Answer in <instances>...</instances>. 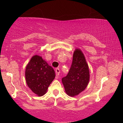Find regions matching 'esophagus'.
I'll return each mask as SVG.
<instances>
[{
  "instance_id": "1",
  "label": "esophagus",
  "mask_w": 123,
  "mask_h": 123,
  "mask_svg": "<svg viewBox=\"0 0 123 123\" xmlns=\"http://www.w3.org/2000/svg\"><path fill=\"white\" fill-rule=\"evenodd\" d=\"M55 73H56V74H57V76H59V74H60V69H59V68H56V69H55Z\"/></svg>"
}]
</instances>
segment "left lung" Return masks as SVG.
Returning a JSON list of instances; mask_svg holds the SVG:
<instances>
[{
  "label": "left lung",
  "instance_id": "obj_1",
  "mask_svg": "<svg viewBox=\"0 0 123 123\" xmlns=\"http://www.w3.org/2000/svg\"><path fill=\"white\" fill-rule=\"evenodd\" d=\"M62 80L66 92L71 97L78 95L86 88L89 80V68L79 49L74 51L69 73Z\"/></svg>",
  "mask_w": 123,
  "mask_h": 123
}]
</instances>
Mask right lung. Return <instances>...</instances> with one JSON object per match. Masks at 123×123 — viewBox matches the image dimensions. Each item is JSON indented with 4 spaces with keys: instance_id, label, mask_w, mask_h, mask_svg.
<instances>
[{
    "instance_id": "1",
    "label": "right lung",
    "mask_w": 123,
    "mask_h": 123,
    "mask_svg": "<svg viewBox=\"0 0 123 123\" xmlns=\"http://www.w3.org/2000/svg\"><path fill=\"white\" fill-rule=\"evenodd\" d=\"M55 76L53 68L39 55L32 57L26 67L25 78L27 85L38 96L45 94Z\"/></svg>"
}]
</instances>
